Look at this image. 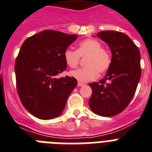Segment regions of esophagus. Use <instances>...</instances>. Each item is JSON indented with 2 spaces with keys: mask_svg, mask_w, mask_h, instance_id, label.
Segmentation results:
<instances>
[{
  "mask_svg": "<svg viewBox=\"0 0 152 152\" xmlns=\"http://www.w3.org/2000/svg\"><path fill=\"white\" fill-rule=\"evenodd\" d=\"M84 83H81V82H78V83H77V86L78 87H83V86H84Z\"/></svg>",
  "mask_w": 152,
  "mask_h": 152,
  "instance_id": "34e87169",
  "label": "esophagus"
}]
</instances>
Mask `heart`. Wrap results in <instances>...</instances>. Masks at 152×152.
<instances>
[{"label": "heart", "instance_id": "b5f03b06", "mask_svg": "<svg viewBox=\"0 0 152 152\" xmlns=\"http://www.w3.org/2000/svg\"><path fill=\"white\" fill-rule=\"evenodd\" d=\"M80 57L87 56L86 67L70 72L69 75L80 82H89L97 78L99 73L106 72L112 63L108 50L102 48V44L94 39H86L80 42L77 50L67 49L64 52V59L69 67H77Z\"/></svg>", "mask_w": 152, "mask_h": 152}]
</instances>
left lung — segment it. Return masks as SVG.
Masks as SVG:
<instances>
[{"label":"left lung","instance_id":"obj_1","mask_svg":"<svg viewBox=\"0 0 152 152\" xmlns=\"http://www.w3.org/2000/svg\"><path fill=\"white\" fill-rule=\"evenodd\" d=\"M97 37L110 48L112 63L104 78L89 84L93 92L89 106L95 114L110 117L123 112L134 97L141 76L140 53L125 33L106 30Z\"/></svg>","mask_w":152,"mask_h":152}]
</instances>
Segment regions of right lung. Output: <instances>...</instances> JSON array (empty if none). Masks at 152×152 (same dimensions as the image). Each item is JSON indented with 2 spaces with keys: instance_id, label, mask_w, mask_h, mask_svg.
Masks as SVG:
<instances>
[{
  "instance_id": "obj_1",
  "label": "right lung",
  "mask_w": 152,
  "mask_h": 152,
  "mask_svg": "<svg viewBox=\"0 0 152 152\" xmlns=\"http://www.w3.org/2000/svg\"><path fill=\"white\" fill-rule=\"evenodd\" d=\"M77 37L46 29L21 46L15 65L17 91L25 108L38 119L59 116L77 85L73 77L56 78L66 69L64 52Z\"/></svg>"
}]
</instances>
